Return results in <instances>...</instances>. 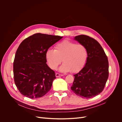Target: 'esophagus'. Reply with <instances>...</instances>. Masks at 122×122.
<instances>
[{
    "label": "esophagus",
    "mask_w": 122,
    "mask_h": 122,
    "mask_svg": "<svg viewBox=\"0 0 122 122\" xmlns=\"http://www.w3.org/2000/svg\"><path fill=\"white\" fill-rule=\"evenodd\" d=\"M64 75L63 74H59V73H56V77H59V76H63Z\"/></svg>",
    "instance_id": "obj_1"
}]
</instances>
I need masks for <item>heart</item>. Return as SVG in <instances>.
I'll use <instances>...</instances> for the list:
<instances>
[{"label":"heart","instance_id":"heart-1","mask_svg":"<svg viewBox=\"0 0 122 122\" xmlns=\"http://www.w3.org/2000/svg\"><path fill=\"white\" fill-rule=\"evenodd\" d=\"M55 50L48 49L45 56L49 66L56 69L61 63L60 67L62 72H77L85 65L88 57V52L84 45L68 40H64L55 46Z\"/></svg>","mask_w":122,"mask_h":122}]
</instances>
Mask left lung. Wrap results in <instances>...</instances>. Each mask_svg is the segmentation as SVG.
<instances>
[{
	"instance_id": "obj_1",
	"label": "left lung",
	"mask_w": 122,
	"mask_h": 122,
	"mask_svg": "<svg viewBox=\"0 0 122 122\" xmlns=\"http://www.w3.org/2000/svg\"><path fill=\"white\" fill-rule=\"evenodd\" d=\"M86 47L88 57L85 66L78 73L71 89L84 98L93 97L102 92L109 77L108 57L100 44L94 39L84 35L74 38Z\"/></svg>"
}]
</instances>
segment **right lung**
Segmentation results:
<instances>
[{
    "mask_svg": "<svg viewBox=\"0 0 122 122\" xmlns=\"http://www.w3.org/2000/svg\"><path fill=\"white\" fill-rule=\"evenodd\" d=\"M62 38L36 33L20 44L13 62V77L22 95L30 98H37L50 91L56 77L55 72L46 64L45 53Z\"/></svg>",
    "mask_w": 122,
    "mask_h": 122,
    "instance_id": "1",
    "label": "right lung"
}]
</instances>
